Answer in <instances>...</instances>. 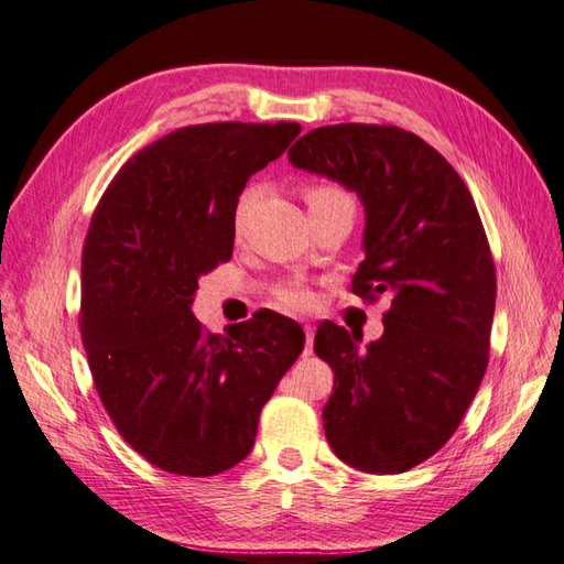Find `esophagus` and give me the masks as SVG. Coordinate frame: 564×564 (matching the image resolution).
<instances>
[{"mask_svg":"<svg viewBox=\"0 0 564 564\" xmlns=\"http://www.w3.org/2000/svg\"><path fill=\"white\" fill-rule=\"evenodd\" d=\"M304 333H306V347H304V355H311V352H314V328H311V325H306Z\"/></svg>","mask_w":564,"mask_h":564,"instance_id":"34e87169","label":"esophagus"}]
</instances>
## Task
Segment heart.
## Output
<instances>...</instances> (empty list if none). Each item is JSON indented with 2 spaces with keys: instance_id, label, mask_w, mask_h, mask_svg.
Returning a JSON list of instances; mask_svg holds the SVG:
<instances>
[{
  "instance_id": "b5f03b06",
  "label": "heart",
  "mask_w": 564,
  "mask_h": 564,
  "mask_svg": "<svg viewBox=\"0 0 564 564\" xmlns=\"http://www.w3.org/2000/svg\"><path fill=\"white\" fill-rule=\"evenodd\" d=\"M256 195H258L256 187H248V191L241 195V203H239V207H236V229L243 227V219L248 215L250 205L256 203ZM306 203H308V207H318V205H333V203H352V199H349L340 191V187L314 185V187H308V191H306ZM280 299H282V304H286V306L302 308V306H308L311 294L306 290H302V286H290V290L280 292Z\"/></svg>"
}]
</instances>
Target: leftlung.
<instances>
[{
	"label": "left lung",
	"mask_w": 564,
	"mask_h": 564,
	"mask_svg": "<svg viewBox=\"0 0 564 564\" xmlns=\"http://www.w3.org/2000/svg\"><path fill=\"white\" fill-rule=\"evenodd\" d=\"M294 169L357 193L365 260L357 296L391 294L383 335L321 323L314 349L333 369L323 430L365 473H405L452 440L480 388L495 316V262L454 166L393 124H328L290 149Z\"/></svg>",
	"instance_id": "8db88e82"
}]
</instances>
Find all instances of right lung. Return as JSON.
I'll return each mask as SVG.
<instances>
[{
	"label": "right lung",
	"mask_w": 564,
	"mask_h": 564,
	"mask_svg": "<svg viewBox=\"0 0 564 564\" xmlns=\"http://www.w3.org/2000/svg\"><path fill=\"white\" fill-rule=\"evenodd\" d=\"M296 122H209L128 159L98 203L82 256V340L120 436L156 468L205 478L256 444L262 405L304 349L302 325L253 316L227 335L193 316L197 282L234 250L248 178Z\"/></svg>",
	"instance_id": "add662e5"
}]
</instances>
